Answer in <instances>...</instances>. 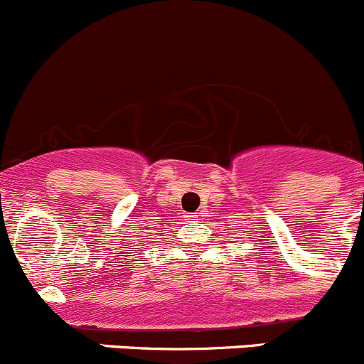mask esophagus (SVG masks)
<instances>
[{
  "mask_svg": "<svg viewBox=\"0 0 364 364\" xmlns=\"http://www.w3.org/2000/svg\"><path fill=\"white\" fill-rule=\"evenodd\" d=\"M185 218L188 220V222H197V220H199V215H197V213H188V215H185Z\"/></svg>",
  "mask_w": 364,
  "mask_h": 364,
  "instance_id": "obj_1",
  "label": "esophagus"
}]
</instances>
